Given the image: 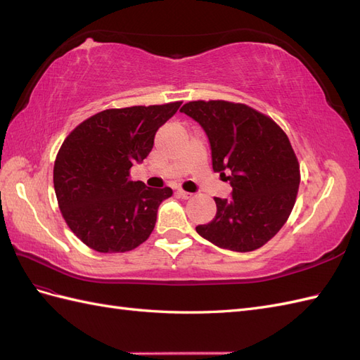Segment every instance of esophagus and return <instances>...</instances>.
Returning <instances> with one entry per match:
<instances>
[{
    "label": "esophagus",
    "instance_id": "34e87169",
    "mask_svg": "<svg viewBox=\"0 0 360 360\" xmlns=\"http://www.w3.org/2000/svg\"><path fill=\"white\" fill-rule=\"evenodd\" d=\"M177 195H179V197H181L183 200H189V198L193 197V193L186 192V191H183V189H179V191H177Z\"/></svg>",
    "mask_w": 360,
    "mask_h": 360
}]
</instances>
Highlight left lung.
<instances>
[{
  "label": "left lung",
  "instance_id": "8db88e82",
  "mask_svg": "<svg viewBox=\"0 0 360 360\" xmlns=\"http://www.w3.org/2000/svg\"><path fill=\"white\" fill-rule=\"evenodd\" d=\"M180 112L201 124L213 171L233 188V198H214L216 216L197 233L236 252L266 245L287 222L299 191V162L288 136L270 117L243 103L195 101Z\"/></svg>",
  "mask_w": 360,
  "mask_h": 360
}]
</instances>
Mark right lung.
Returning <instances> with one entry per match:
<instances>
[{"label": "right lung", "mask_w": 360, "mask_h": 360, "mask_svg": "<svg viewBox=\"0 0 360 360\" xmlns=\"http://www.w3.org/2000/svg\"><path fill=\"white\" fill-rule=\"evenodd\" d=\"M181 102L106 110L76 126L53 163V188L64 221L97 252H127L153 231L171 188L130 180V168L153 148L158 129Z\"/></svg>", "instance_id": "right-lung-1"}]
</instances>
